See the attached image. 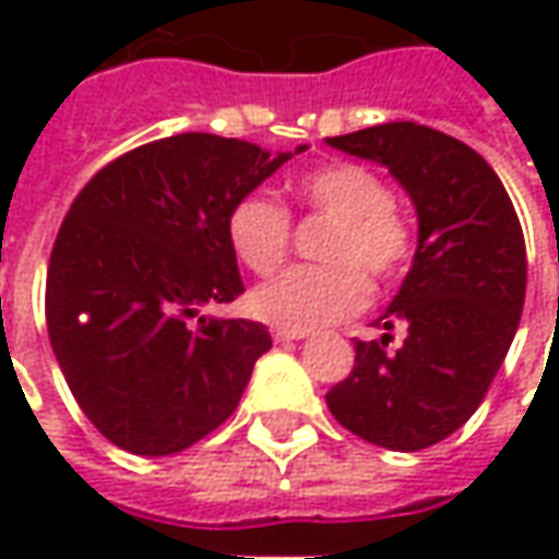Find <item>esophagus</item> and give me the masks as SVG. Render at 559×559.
Listing matches in <instances>:
<instances>
[{
    "label": "esophagus",
    "instance_id": "obj_1",
    "mask_svg": "<svg viewBox=\"0 0 559 559\" xmlns=\"http://www.w3.org/2000/svg\"><path fill=\"white\" fill-rule=\"evenodd\" d=\"M308 333H298V330H283V326H276L273 330V338L276 342H298V338H305Z\"/></svg>",
    "mask_w": 559,
    "mask_h": 559
}]
</instances>
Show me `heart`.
Here are the masks:
<instances>
[{
    "label": "heart",
    "instance_id": "1",
    "mask_svg": "<svg viewBox=\"0 0 559 559\" xmlns=\"http://www.w3.org/2000/svg\"><path fill=\"white\" fill-rule=\"evenodd\" d=\"M301 204L333 217L323 239L330 264H305L251 292V311L283 330L342 323L370 301V280L389 286L414 258V229L397 214L389 183L360 164H330L298 180ZM236 258L251 273H273L292 246V214L270 195H246L226 217Z\"/></svg>",
    "mask_w": 559,
    "mask_h": 559
}]
</instances>
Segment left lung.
I'll return each mask as SVG.
<instances>
[{"mask_svg": "<svg viewBox=\"0 0 559 559\" xmlns=\"http://www.w3.org/2000/svg\"><path fill=\"white\" fill-rule=\"evenodd\" d=\"M389 167L414 199L417 254L382 338L355 342V370L326 392L333 417L370 444L423 451L476 414L526 301V242L504 183L466 142L395 120L326 140ZM395 322L408 335L388 348Z\"/></svg>", "mask_w": 559, "mask_h": 559, "instance_id": "8db88e82", "label": "left lung"}]
</instances>
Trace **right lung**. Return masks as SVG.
<instances>
[{
	"mask_svg": "<svg viewBox=\"0 0 559 559\" xmlns=\"http://www.w3.org/2000/svg\"><path fill=\"white\" fill-rule=\"evenodd\" d=\"M289 158L177 133L80 189L49 258L46 323L80 411L111 444L177 454L236 411L273 342L264 323L202 311L246 292L226 217Z\"/></svg>",
	"mask_w": 559,
	"mask_h": 559,
	"instance_id": "right-lung-1",
	"label": "right lung"
}]
</instances>
